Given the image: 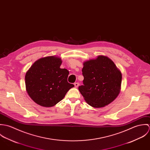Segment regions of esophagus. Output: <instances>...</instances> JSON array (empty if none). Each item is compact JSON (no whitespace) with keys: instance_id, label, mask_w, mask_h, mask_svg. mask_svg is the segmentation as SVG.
Segmentation results:
<instances>
[{"instance_id":"obj_1","label":"esophagus","mask_w":150,"mask_h":150,"mask_svg":"<svg viewBox=\"0 0 150 150\" xmlns=\"http://www.w3.org/2000/svg\"><path fill=\"white\" fill-rule=\"evenodd\" d=\"M74 85L76 88H77V87L79 86V83H75L74 84Z\"/></svg>"}]
</instances>
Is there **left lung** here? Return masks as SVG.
I'll return each instance as SVG.
<instances>
[{
	"label": "left lung",
	"mask_w": 150,
	"mask_h": 150,
	"mask_svg": "<svg viewBox=\"0 0 150 150\" xmlns=\"http://www.w3.org/2000/svg\"><path fill=\"white\" fill-rule=\"evenodd\" d=\"M83 86L79 90L92 107L102 108L113 102L120 92L122 74L107 56L98 55L83 63Z\"/></svg>",
	"instance_id": "obj_1"
}]
</instances>
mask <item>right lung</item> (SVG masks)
I'll return each mask as SVG.
<instances>
[{
  "mask_svg": "<svg viewBox=\"0 0 150 150\" xmlns=\"http://www.w3.org/2000/svg\"><path fill=\"white\" fill-rule=\"evenodd\" d=\"M62 61L57 56L40 58L26 71V90L30 98L43 107H52L62 100L74 85L67 82L69 74L61 69Z\"/></svg>",
  "mask_w": 150,
  "mask_h": 150,
  "instance_id": "add662e5",
  "label": "right lung"
}]
</instances>
